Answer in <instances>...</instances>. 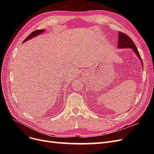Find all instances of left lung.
Returning a JSON list of instances; mask_svg holds the SVG:
<instances>
[{
	"label": "left lung",
	"instance_id": "left-lung-1",
	"mask_svg": "<svg viewBox=\"0 0 154 154\" xmlns=\"http://www.w3.org/2000/svg\"><path fill=\"white\" fill-rule=\"evenodd\" d=\"M118 48L119 49H125V48L132 49L134 51L135 54L137 56V57L141 61L142 65H143V61L141 60V56H140V54H139V51H137L136 46L135 45L134 42L128 36H127V35L123 33V32H118Z\"/></svg>",
	"mask_w": 154,
	"mask_h": 154
}]
</instances>
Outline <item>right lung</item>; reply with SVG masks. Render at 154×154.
I'll use <instances>...</instances> for the list:
<instances>
[{
	"label": "right lung",
	"mask_w": 154,
	"mask_h": 154,
	"mask_svg": "<svg viewBox=\"0 0 154 154\" xmlns=\"http://www.w3.org/2000/svg\"><path fill=\"white\" fill-rule=\"evenodd\" d=\"M44 31H45L44 29H38V30H36V31H34L33 32H32L24 40V42H26L27 40H30V39H31L32 38H34V37L36 36L37 35H39L40 34H42V32H44Z\"/></svg>",
	"instance_id": "1"
}]
</instances>
